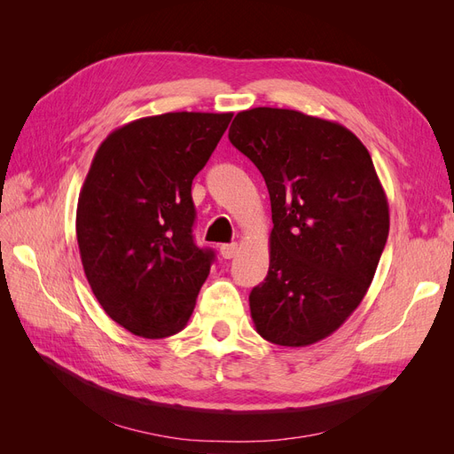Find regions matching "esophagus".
<instances>
[{"mask_svg": "<svg viewBox=\"0 0 454 454\" xmlns=\"http://www.w3.org/2000/svg\"><path fill=\"white\" fill-rule=\"evenodd\" d=\"M239 252V244L237 242H232V244H223L222 248H219V254H222V257L223 259H231V257H235V254Z\"/></svg>", "mask_w": 454, "mask_h": 454, "instance_id": "esophagus-1", "label": "esophagus"}]
</instances>
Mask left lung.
Wrapping results in <instances>:
<instances>
[{
  "mask_svg": "<svg viewBox=\"0 0 454 454\" xmlns=\"http://www.w3.org/2000/svg\"><path fill=\"white\" fill-rule=\"evenodd\" d=\"M229 140L270 197L269 272L250 294L257 333L280 347L314 345L358 309L388 239L373 160L347 127L295 109H246Z\"/></svg>",
  "mask_w": 454,
  "mask_h": 454,
  "instance_id": "left-lung-1",
  "label": "left lung"
}]
</instances>
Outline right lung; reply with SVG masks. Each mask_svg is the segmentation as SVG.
Returning a JSON list of instances; mask_svg holds the SVG:
<instances>
[{
	"mask_svg": "<svg viewBox=\"0 0 454 454\" xmlns=\"http://www.w3.org/2000/svg\"><path fill=\"white\" fill-rule=\"evenodd\" d=\"M232 114L176 112L115 129L94 153L77 202V244L109 318L145 339L187 325L214 252L193 240V177Z\"/></svg>",
	"mask_w": 454,
	"mask_h": 454,
	"instance_id": "1",
	"label": "right lung"
}]
</instances>
